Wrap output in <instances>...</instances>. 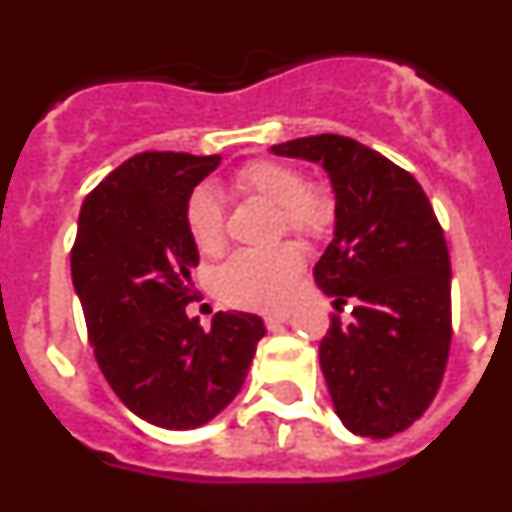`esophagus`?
Returning <instances> with one entry per match:
<instances>
[{"instance_id": "34e87169", "label": "esophagus", "mask_w": 512, "mask_h": 512, "mask_svg": "<svg viewBox=\"0 0 512 512\" xmlns=\"http://www.w3.org/2000/svg\"><path fill=\"white\" fill-rule=\"evenodd\" d=\"M287 320H289V312H287V310L269 312V315H264V323H266V328H269V330L279 328V325L287 323Z\"/></svg>"}]
</instances>
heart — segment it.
I'll return each instance as SVG.
<instances>
[{
    "mask_svg": "<svg viewBox=\"0 0 512 512\" xmlns=\"http://www.w3.org/2000/svg\"><path fill=\"white\" fill-rule=\"evenodd\" d=\"M241 197H256L277 207V235H295L315 246L333 230L338 200L325 182H307L300 169L282 161H251L233 176ZM184 228L205 256H217L225 246V217L217 194L197 189L184 205ZM302 274V251L295 243H279L266 251H238L215 274L220 300L243 310H277L287 305Z\"/></svg>",
    "mask_w": 512,
    "mask_h": 512,
    "instance_id": "obj_1",
    "label": "heart"
}]
</instances>
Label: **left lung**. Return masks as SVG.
Here are the masks:
<instances>
[{
    "mask_svg": "<svg viewBox=\"0 0 512 512\" xmlns=\"http://www.w3.org/2000/svg\"><path fill=\"white\" fill-rule=\"evenodd\" d=\"M318 161L336 189V238L312 269L336 297L320 369L356 436L405 431L436 397L451 346V261L443 228L410 171L346 135L271 146ZM351 301L352 323L337 312Z\"/></svg>",
    "mask_w": 512,
    "mask_h": 512,
    "instance_id": "obj_1",
    "label": "left lung"
}]
</instances>
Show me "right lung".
Here are the masks:
<instances>
[{
  "label": "right lung",
  "instance_id": "obj_1",
  "mask_svg": "<svg viewBox=\"0 0 512 512\" xmlns=\"http://www.w3.org/2000/svg\"><path fill=\"white\" fill-rule=\"evenodd\" d=\"M220 156L146 151L99 182L79 212L71 279L94 359L138 418L184 431L238 395L264 320L217 312L210 328L187 318L200 253L184 205Z\"/></svg>",
  "mask_w": 512,
  "mask_h": 512
}]
</instances>
